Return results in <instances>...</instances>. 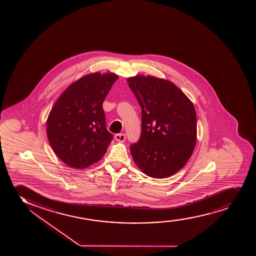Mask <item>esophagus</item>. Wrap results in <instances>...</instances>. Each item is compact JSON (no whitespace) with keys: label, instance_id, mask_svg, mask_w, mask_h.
Segmentation results:
<instances>
[{"label":"esophagus","instance_id":"obj_1","mask_svg":"<svg viewBox=\"0 0 256 256\" xmlns=\"http://www.w3.org/2000/svg\"><path fill=\"white\" fill-rule=\"evenodd\" d=\"M115 140L120 142H124L126 141V135L124 133H120V134H116L114 136Z\"/></svg>","mask_w":256,"mask_h":256}]
</instances>
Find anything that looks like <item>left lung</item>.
<instances>
[{"label": "left lung", "mask_w": 256, "mask_h": 256, "mask_svg": "<svg viewBox=\"0 0 256 256\" xmlns=\"http://www.w3.org/2000/svg\"><path fill=\"white\" fill-rule=\"evenodd\" d=\"M128 86L142 108V132L130 153L147 176L164 178L184 166L196 142L194 105L174 82L136 75Z\"/></svg>", "instance_id": "1"}]
</instances>
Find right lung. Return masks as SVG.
<instances>
[{"label":"right lung","mask_w":256,"mask_h":256,"mask_svg":"<svg viewBox=\"0 0 256 256\" xmlns=\"http://www.w3.org/2000/svg\"><path fill=\"white\" fill-rule=\"evenodd\" d=\"M116 74H88L72 84L56 100L47 120V136L56 156L70 168L99 162L114 136L106 127L102 103Z\"/></svg>","instance_id":"1"}]
</instances>
